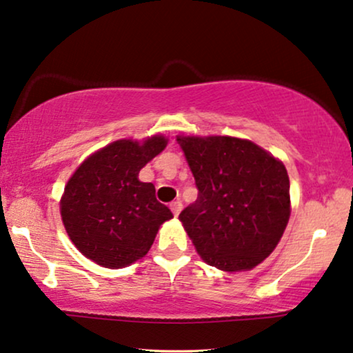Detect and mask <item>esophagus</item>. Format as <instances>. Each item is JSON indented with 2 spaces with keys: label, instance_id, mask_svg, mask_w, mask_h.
I'll return each instance as SVG.
<instances>
[{
  "label": "esophagus",
  "instance_id": "esophagus-1",
  "mask_svg": "<svg viewBox=\"0 0 353 353\" xmlns=\"http://www.w3.org/2000/svg\"><path fill=\"white\" fill-rule=\"evenodd\" d=\"M170 208H171L172 214H174V216H179V214H181V211H182V201H181V200L172 201Z\"/></svg>",
  "mask_w": 353,
  "mask_h": 353
}]
</instances>
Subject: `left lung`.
<instances>
[{
    "mask_svg": "<svg viewBox=\"0 0 353 353\" xmlns=\"http://www.w3.org/2000/svg\"><path fill=\"white\" fill-rule=\"evenodd\" d=\"M198 198L179 219L201 259L250 270L280 241L290 221V177L280 160L245 139L177 136Z\"/></svg>",
    "mask_w": 353,
    "mask_h": 353,
    "instance_id": "left-lung-1",
    "label": "left lung"
}]
</instances>
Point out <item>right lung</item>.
I'll use <instances>...</instances> for the list:
<instances>
[{
    "mask_svg": "<svg viewBox=\"0 0 353 353\" xmlns=\"http://www.w3.org/2000/svg\"><path fill=\"white\" fill-rule=\"evenodd\" d=\"M168 141L121 139L92 153L70 177L61 200L65 230L79 252L107 269L131 265L148 252L172 212L139 171L165 150Z\"/></svg>",
    "mask_w": 353,
    "mask_h": 353,
    "instance_id": "right-lung-1",
    "label": "right lung"
}]
</instances>
